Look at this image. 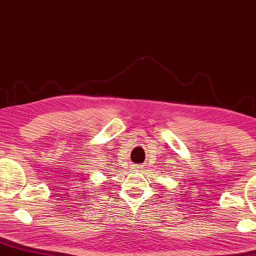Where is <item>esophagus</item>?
Returning <instances> with one entry per match:
<instances>
[{"mask_svg":"<svg viewBox=\"0 0 256 256\" xmlns=\"http://www.w3.org/2000/svg\"><path fill=\"white\" fill-rule=\"evenodd\" d=\"M134 170L136 171H142V165H134Z\"/></svg>","mask_w":256,"mask_h":256,"instance_id":"34e87169","label":"esophagus"}]
</instances>
